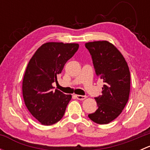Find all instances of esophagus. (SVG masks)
Returning <instances> with one entry per match:
<instances>
[{
	"label": "esophagus",
	"instance_id": "34e87169",
	"mask_svg": "<svg viewBox=\"0 0 150 150\" xmlns=\"http://www.w3.org/2000/svg\"><path fill=\"white\" fill-rule=\"evenodd\" d=\"M75 97L79 100H84L86 99V96H83V95H75Z\"/></svg>",
	"mask_w": 150,
	"mask_h": 150
}]
</instances>
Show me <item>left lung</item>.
Masks as SVG:
<instances>
[{
    "instance_id": "obj_1",
    "label": "left lung",
    "mask_w": 150,
    "mask_h": 150,
    "mask_svg": "<svg viewBox=\"0 0 150 150\" xmlns=\"http://www.w3.org/2000/svg\"><path fill=\"white\" fill-rule=\"evenodd\" d=\"M85 46L91 55L96 74L104 83L102 94L95 97L98 109L88 117L96 123L107 124L120 115L128 101L129 68L121 53L110 42H88Z\"/></svg>"
}]
</instances>
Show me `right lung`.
<instances>
[{
	"mask_svg": "<svg viewBox=\"0 0 150 150\" xmlns=\"http://www.w3.org/2000/svg\"><path fill=\"white\" fill-rule=\"evenodd\" d=\"M79 48L78 43L48 42L42 45L30 59L22 82V94L27 108L42 125H51L59 121L72 96L56 89L67 62Z\"/></svg>",
	"mask_w": 150,
	"mask_h": 150,
	"instance_id": "right-lung-1",
	"label": "right lung"
}]
</instances>
